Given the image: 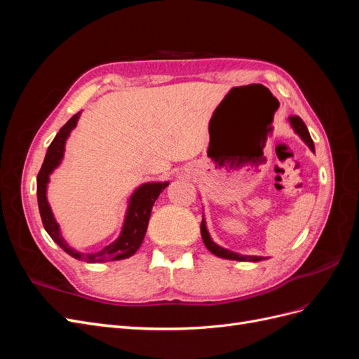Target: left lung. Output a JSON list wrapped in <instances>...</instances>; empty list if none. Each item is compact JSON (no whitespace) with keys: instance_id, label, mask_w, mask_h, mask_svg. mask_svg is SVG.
Listing matches in <instances>:
<instances>
[{"instance_id":"left-lung-1","label":"left lung","mask_w":359,"mask_h":359,"mask_svg":"<svg viewBox=\"0 0 359 359\" xmlns=\"http://www.w3.org/2000/svg\"><path fill=\"white\" fill-rule=\"evenodd\" d=\"M289 123L293 127V130H295V133L304 140V142H306L310 147L311 151H314V144H313L309 130H307L306 124H304L302 119L299 116H297V115H293V116H289ZM201 233H202V240H203V244L206 245V248H208L212 255L219 256V257L231 259V260H243V262H245V260H247V262H259V260H264L265 259L262 256H243V255H238V253L231 252V250L217 245L211 240V236L208 233V229H206V223H205L203 219H202V223H201Z\"/></svg>"}]
</instances>
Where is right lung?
I'll return each instance as SVG.
<instances>
[{
    "mask_svg": "<svg viewBox=\"0 0 359 359\" xmlns=\"http://www.w3.org/2000/svg\"><path fill=\"white\" fill-rule=\"evenodd\" d=\"M79 115L81 112L73 115L69 121L60 128L55 139L52 140V144L48 148L45 161H43L37 175V202H39L41 222L52 240L55 241L64 252L74 259L85 260V262L88 264H100V262H111V260L127 259L130 256H133L137 252L140 244H142L153 205L157 201L158 194L169 186V182H147L135 190V193L130 196L123 231H121V235L118 236L116 241L106 245L103 250H100V252H95V253H81L78 250L72 248L61 235L60 224L57 223L55 217H53L50 206L48 203L46 190H48L49 175L53 172V169L58 168V165L61 163L64 157L66 140L72 130L76 127V124H78Z\"/></svg>",
    "mask_w": 359,
    "mask_h": 359,
    "instance_id": "1",
    "label": "right lung"
}]
</instances>
